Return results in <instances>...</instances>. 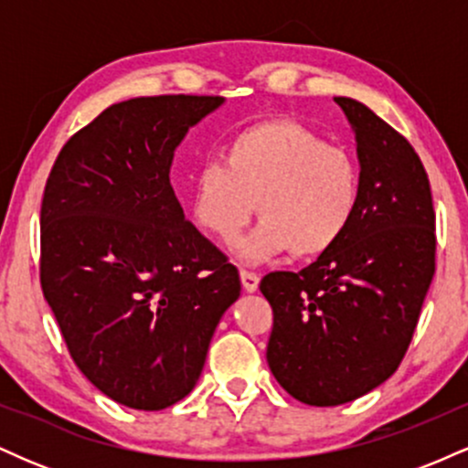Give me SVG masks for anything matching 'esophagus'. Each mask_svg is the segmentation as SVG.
<instances>
[{
    "label": "esophagus",
    "mask_w": 468,
    "mask_h": 468,
    "mask_svg": "<svg viewBox=\"0 0 468 468\" xmlns=\"http://www.w3.org/2000/svg\"><path fill=\"white\" fill-rule=\"evenodd\" d=\"M239 279H241V286H244L246 292H255L260 288V275L250 271H239Z\"/></svg>",
    "instance_id": "obj_1"
}]
</instances>
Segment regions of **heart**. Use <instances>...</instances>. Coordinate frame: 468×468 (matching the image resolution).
<instances>
[{"mask_svg":"<svg viewBox=\"0 0 468 468\" xmlns=\"http://www.w3.org/2000/svg\"><path fill=\"white\" fill-rule=\"evenodd\" d=\"M222 158L193 174L191 218L219 244H233L257 202L260 224L238 244L246 264L286 250L299 260L325 255L354 222L361 200L356 163L302 122H250L229 138Z\"/></svg>","mask_w":468,"mask_h":468,"instance_id":"heart-1","label":"heart"}]
</instances>
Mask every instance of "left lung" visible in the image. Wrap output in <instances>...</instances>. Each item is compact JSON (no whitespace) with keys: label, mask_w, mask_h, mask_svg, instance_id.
<instances>
[{"label":"left lung","mask_w":468,"mask_h":468,"mask_svg":"<svg viewBox=\"0 0 468 468\" xmlns=\"http://www.w3.org/2000/svg\"><path fill=\"white\" fill-rule=\"evenodd\" d=\"M356 136L361 200L332 250L260 290L272 308L266 361L292 399L335 407L399 369L436 272V213L427 171L367 105L335 96Z\"/></svg>","instance_id":"1"}]
</instances>
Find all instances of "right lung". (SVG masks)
Listing matches in <instances>:
<instances>
[{
	"instance_id": "right-lung-1",
	"label": "right lung",
	"mask_w": 468,
	"mask_h": 468,
	"mask_svg": "<svg viewBox=\"0 0 468 468\" xmlns=\"http://www.w3.org/2000/svg\"><path fill=\"white\" fill-rule=\"evenodd\" d=\"M222 96H141L101 112L57 155L41 202V288L85 378L132 410L196 388L239 297L238 268L169 182L176 147Z\"/></svg>"
}]
</instances>
